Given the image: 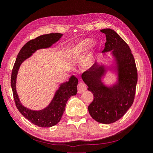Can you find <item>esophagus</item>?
Segmentation results:
<instances>
[{"label":"esophagus","instance_id":"esophagus-1","mask_svg":"<svg viewBox=\"0 0 153 153\" xmlns=\"http://www.w3.org/2000/svg\"><path fill=\"white\" fill-rule=\"evenodd\" d=\"M77 89L78 93H82L87 89V86L83 82H80L77 85Z\"/></svg>","mask_w":153,"mask_h":153}]
</instances>
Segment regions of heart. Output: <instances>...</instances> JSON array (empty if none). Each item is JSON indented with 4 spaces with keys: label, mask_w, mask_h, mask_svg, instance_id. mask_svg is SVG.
I'll list each match as a JSON object with an SVG mask.
<instances>
[{
    "label": "heart",
    "mask_w": 153,
    "mask_h": 153,
    "mask_svg": "<svg viewBox=\"0 0 153 153\" xmlns=\"http://www.w3.org/2000/svg\"><path fill=\"white\" fill-rule=\"evenodd\" d=\"M96 45V41H93L92 38H88L82 39L74 43L69 48L66 56L69 59L77 61L84 56V53L90 48L91 46V47H94ZM94 62L95 57L94 51L91 50L84 58V61L82 62V66L85 69H89L94 65Z\"/></svg>",
    "instance_id": "1"
}]
</instances>
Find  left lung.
I'll list each match as a JSON object with an SVG mask.
<instances>
[{"mask_svg": "<svg viewBox=\"0 0 153 153\" xmlns=\"http://www.w3.org/2000/svg\"><path fill=\"white\" fill-rule=\"evenodd\" d=\"M101 32L106 36L103 52L112 51L117 63V82L106 87L101 81L105 74L104 66L94 64L82 75L94 100L88 106L91 116L97 122L113 123L121 119L132 105L138 79L135 59L128 44L110 29Z\"/></svg>", "mask_w": 153, "mask_h": 153, "instance_id": "obj_1", "label": "left lung"}]
</instances>
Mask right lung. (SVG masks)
Wrapping results in <instances>:
<instances>
[{
  "label": "right lung",
  "mask_w": 153,
  "mask_h": 153,
  "mask_svg": "<svg viewBox=\"0 0 153 153\" xmlns=\"http://www.w3.org/2000/svg\"><path fill=\"white\" fill-rule=\"evenodd\" d=\"M62 36V34L60 33H51L30 40L18 53L13 68L11 85L16 108L27 119L39 127H52L61 121L68 100L71 96L76 94L78 80L75 76H71L68 82L60 85L47 107L41 110H32L27 108L20 103L16 90V76L20 65L25 60L30 57L37 50L50 47Z\"/></svg>",
  "instance_id": "1"
}]
</instances>
